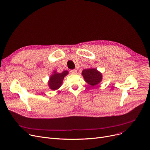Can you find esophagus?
<instances>
[{"label": "esophagus", "mask_w": 150, "mask_h": 150, "mask_svg": "<svg viewBox=\"0 0 150 150\" xmlns=\"http://www.w3.org/2000/svg\"><path fill=\"white\" fill-rule=\"evenodd\" d=\"M71 73L72 74H75L76 73V69H72V70H71Z\"/></svg>", "instance_id": "esophagus-1"}]
</instances>
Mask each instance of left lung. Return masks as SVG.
I'll use <instances>...</instances> for the list:
<instances>
[{
    "label": "left lung",
    "mask_w": 150,
    "mask_h": 150,
    "mask_svg": "<svg viewBox=\"0 0 150 150\" xmlns=\"http://www.w3.org/2000/svg\"><path fill=\"white\" fill-rule=\"evenodd\" d=\"M85 81L90 85L94 86L101 81L102 75L95 69H86L82 72Z\"/></svg>",
    "instance_id": "left-lung-1"
}]
</instances>
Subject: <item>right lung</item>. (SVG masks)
I'll return each instance as SVG.
<instances>
[{"mask_svg": "<svg viewBox=\"0 0 150 150\" xmlns=\"http://www.w3.org/2000/svg\"><path fill=\"white\" fill-rule=\"evenodd\" d=\"M67 74L68 72L67 71H65L62 73L54 72V74L50 77L49 81L48 84L50 88L53 90V91H55V90L58 89L61 86L64 76Z\"/></svg>", "mask_w": 150, "mask_h": 150, "instance_id": "1", "label": "right lung"}]
</instances>
